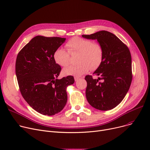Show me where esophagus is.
<instances>
[{"instance_id": "1", "label": "esophagus", "mask_w": 150, "mask_h": 150, "mask_svg": "<svg viewBox=\"0 0 150 150\" xmlns=\"http://www.w3.org/2000/svg\"><path fill=\"white\" fill-rule=\"evenodd\" d=\"M74 78H75V81H78V80H80L81 79L80 77H78V76H75Z\"/></svg>"}]
</instances>
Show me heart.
<instances>
[{"label":"heart","mask_w":150,"mask_h":150,"mask_svg":"<svg viewBox=\"0 0 150 150\" xmlns=\"http://www.w3.org/2000/svg\"><path fill=\"white\" fill-rule=\"evenodd\" d=\"M66 47L70 53L78 52L76 64L70 66L63 70L64 75L79 76L90 70L97 69L103 60V49L99 42H92L90 39L74 37L67 42ZM54 61L62 67L70 64V54L62 47H58L53 53Z\"/></svg>","instance_id":"heart-1"}]
</instances>
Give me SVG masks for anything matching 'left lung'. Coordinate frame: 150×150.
Masks as SVG:
<instances>
[{"label": "left lung", "instance_id": "1", "mask_svg": "<svg viewBox=\"0 0 150 150\" xmlns=\"http://www.w3.org/2000/svg\"><path fill=\"white\" fill-rule=\"evenodd\" d=\"M88 39H97L103 49V60L93 74L87 75L86 96L89 103L101 111L111 110L121 103L132 81L131 56L128 47L115 35L102 30L90 35ZM102 80V82H99Z\"/></svg>", "mask_w": 150, "mask_h": 150}]
</instances>
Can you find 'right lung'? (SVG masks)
Instances as JSON below:
<instances>
[{
  "instance_id": "add662e5",
  "label": "right lung",
  "mask_w": 150,
  "mask_h": 150,
  "mask_svg": "<svg viewBox=\"0 0 150 150\" xmlns=\"http://www.w3.org/2000/svg\"><path fill=\"white\" fill-rule=\"evenodd\" d=\"M66 38L36 36L19 52L16 75L20 92L27 103L42 115H53L64 108L66 88L74 83L72 76L57 78L61 67L53 58L54 50Z\"/></svg>"
}]
</instances>
